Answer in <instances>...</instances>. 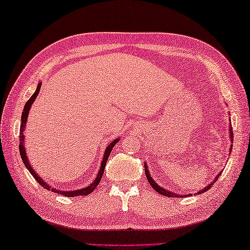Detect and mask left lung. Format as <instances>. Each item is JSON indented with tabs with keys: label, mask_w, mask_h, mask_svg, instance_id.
Segmentation results:
<instances>
[{
	"label": "left lung",
	"mask_w": 250,
	"mask_h": 250,
	"mask_svg": "<svg viewBox=\"0 0 250 250\" xmlns=\"http://www.w3.org/2000/svg\"><path fill=\"white\" fill-rule=\"evenodd\" d=\"M230 121V120H229ZM229 138H230V141L231 139H233V128H231V126L229 125ZM230 151H231V146H230V149H229ZM145 166V173H146V177H147V180H148V182L150 183V186L154 188V189L158 192V193H160V194H163V195H165V196H168V198H178V196H188V194L186 195V194H177V193H173V192H171V191H168V190H166V189H164V188H161V187H159L158 185H157V183L152 180V178L150 177V173H149V171H148V168H147V165L145 164L144 165ZM221 176V172L217 174V176L215 177V179H214V181L213 182H211L209 183V185L207 187V188H204L203 190H200L199 192H196L195 194H201V193H203V192H205V191H208L209 188L212 187V185H214V182H215L217 179H218V177ZM189 195H192V194H189Z\"/></svg>",
	"instance_id": "left-lung-1"
}]
</instances>
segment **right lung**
I'll use <instances>...</instances> for the list:
<instances>
[{"instance_id": "add662e5", "label": "right lung", "mask_w": 250, "mask_h": 250, "mask_svg": "<svg viewBox=\"0 0 250 250\" xmlns=\"http://www.w3.org/2000/svg\"><path fill=\"white\" fill-rule=\"evenodd\" d=\"M41 86H42V82L38 83V85L36 87V91H35V93L30 96V99L26 102L25 106H24V109H23V113H21V128H20V152H21V160H23V163L25 165V167L28 169V171L30 172V174L36 179V181L38 183H41V186L42 188H45L46 190H51L54 191L55 193H58V194H62L64 196H78V195H86V194H90L92 193L95 190V188L98 187V185L101 181V179H102V176H103V172H104V169H105V166H106V161H107V158L109 154H111V151L113 149V147L116 145V143H118V141H120V138H116L114 139V141L109 144V145L106 147V149H105V152L103 155V160L102 163H101V167H100V170L98 172V176L95 177L94 181L91 183L90 186H87L85 188H83V189H80V190H74V191H61V190H58V189H54V188L48 186L47 183L42 180V179L38 176V174L35 172V170L32 168V166L29 165V161H28V158L27 156H26V150H25V145H24V132H25V126H26V122H27V117H28V113H29V109L30 107H32V104L34 103L35 99L37 98V95L39 93V90H41Z\"/></svg>"}]
</instances>
